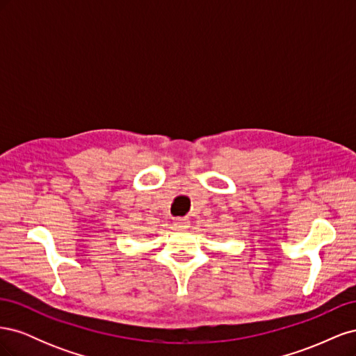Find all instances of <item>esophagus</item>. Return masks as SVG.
I'll list each match as a JSON object with an SVG mask.
<instances>
[{"label": "esophagus", "instance_id": "1", "mask_svg": "<svg viewBox=\"0 0 356 356\" xmlns=\"http://www.w3.org/2000/svg\"><path fill=\"white\" fill-rule=\"evenodd\" d=\"M174 225H175V229H178V230H184L190 225V221H188V218L178 217V218H174Z\"/></svg>", "mask_w": 356, "mask_h": 356}]
</instances>
